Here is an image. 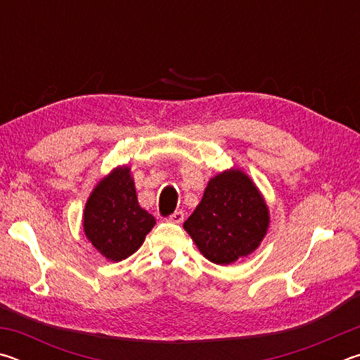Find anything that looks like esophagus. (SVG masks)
<instances>
[{
	"mask_svg": "<svg viewBox=\"0 0 360 360\" xmlns=\"http://www.w3.org/2000/svg\"><path fill=\"white\" fill-rule=\"evenodd\" d=\"M167 221L168 222H173V224H181L182 221H184V212H182V211H174L173 214L167 219Z\"/></svg>",
	"mask_w": 360,
	"mask_h": 360,
	"instance_id": "1",
	"label": "esophagus"
}]
</instances>
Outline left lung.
I'll use <instances>...</instances> for the list:
<instances>
[{
  "label": "left lung",
  "instance_id": "left-lung-1",
  "mask_svg": "<svg viewBox=\"0 0 360 360\" xmlns=\"http://www.w3.org/2000/svg\"><path fill=\"white\" fill-rule=\"evenodd\" d=\"M270 227L264 195L240 168H230L208 181L202 202L184 229L206 259L230 265L260 246Z\"/></svg>",
  "mask_w": 360,
  "mask_h": 360
}]
</instances>
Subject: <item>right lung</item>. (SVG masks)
I'll return each instance as SVG.
<instances>
[{
    "mask_svg": "<svg viewBox=\"0 0 360 360\" xmlns=\"http://www.w3.org/2000/svg\"><path fill=\"white\" fill-rule=\"evenodd\" d=\"M155 219L138 203L130 167H115L98 181L87 198L82 227L103 257L120 262L135 254Z\"/></svg>",
    "mask_w": 360,
    "mask_h": 360,
    "instance_id": "1",
    "label": "right lung"
}]
</instances>
